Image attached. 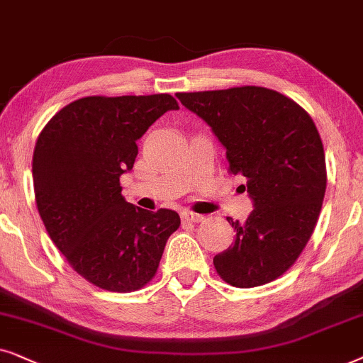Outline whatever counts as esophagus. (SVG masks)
Here are the masks:
<instances>
[{
	"instance_id": "1",
	"label": "esophagus",
	"mask_w": 363,
	"mask_h": 363,
	"mask_svg": "<svg viewBox=\"0 0 363 363\" xmlns=\"http://www.w3.org/2000/svg\"><path fill=\"white\" fill-rule=\"evenodd\" d=\"M181 216H182V220H186V222H201L202 219H204L201 214H196V212H192V211H184Z\"/></svg>"
}]
</instances>
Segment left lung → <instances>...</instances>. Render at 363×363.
<instances>
[{
    "mask_svg": "<svg viewBox=\"0 0 363 363\" xmlns=\"http://www.w3.org/2000/svg\"><path fill=\"white\" fill-rule=\"evenodd\" d=\"M176 96L211 125L255 206L244 222L227 217L235 240L214 257L217 274L240 289L272 282L296 264L322 209L327 167L315 123L296 101L262 86Z\"/></svg>",
    "mask_w": 363,
    "mask_h": 363,
    "instance_id": "left-lung-1",
    "label": "left lung"
}]
</instances>
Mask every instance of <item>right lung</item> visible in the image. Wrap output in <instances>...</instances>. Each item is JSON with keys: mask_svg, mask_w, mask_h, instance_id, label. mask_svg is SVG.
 Returning <instances> with one entry per match:
<instances>
[{"mask_svg": "<svg viewBox=\"0 0 363 363\" xmlns=\"http://www.w3.org/2000/svg\"><path fill=\"white\" fill-rule=\"evenodd\" d=\"M171 109H179L171 94L88 96L57 111L38 136L33 184L43 224L67 264L104 291L147 286L181 225L176 211L125 202L119 184L138 139Z\"/></svg>", "mask_w": 363, "mask_h": 363, "instance_id": "1", "label": "right lung"}]
</instances>
